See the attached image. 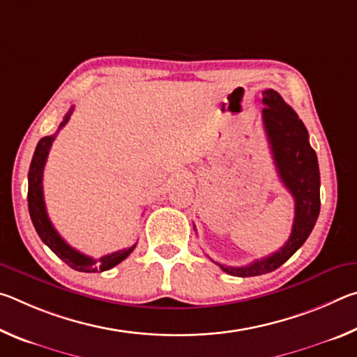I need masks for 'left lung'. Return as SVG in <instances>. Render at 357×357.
<instances>
[{"instance_id":"obj_1","label":"left lung","mask_w":357,"mask_h":357,"mask_svg":"<svg viewBox=\"0 0 357 357\" xmlns=\"http://www.w3.org/2000/svg\"><path fill=\"white\" fill-rule=\"evenodd\" d=\"M263 124L282 184L294 198V222L285 244L273 255L241 268L220 266L234 277H253L273 273L287 261L309 238L319 214V168L309 143V132L298 114L274 89L263 91Z\"/></svg>"}]
</instances>
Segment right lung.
Instances as JSON below:
<instances>
[{
  "instance_id": "1",
  "label": "right lung",
  "mask_w": 357,
  "mask_h": 357,
  "mask_svg": "<svg viewBox=\"0 0 357 357\" xmlns=\"http://www.w3.org/2000/svg\"><path fill=\"white\" fill-rule=\"evenodd\" d=\"M72 112H74V107H70V110L66 113V116L63 118V123L59 124L58 130H61L68 121L70 118ZM55 135L50 137H44L40 138L38 146H36L31 165H29V172H28V209H29V215H31L33 225L38 231L39 238L42 239V243L48 245L53 253L63 259V261L70 266L72 269L80 271V273H104V271H108L114 268V266L119 264L123 259L128 258L132 250L135 249L134 244L129 249H123L113 253H108L105 257L100 258H91L84 253L75 250L74 247H70L66 241L59 236V233L55 229V227L52 225L50 219H48L47 214V208H45V202H44V189H42V174H44V167L47 162L48 153H50L52 143L55 140Z\"/></svg>"
}]
</instances>
